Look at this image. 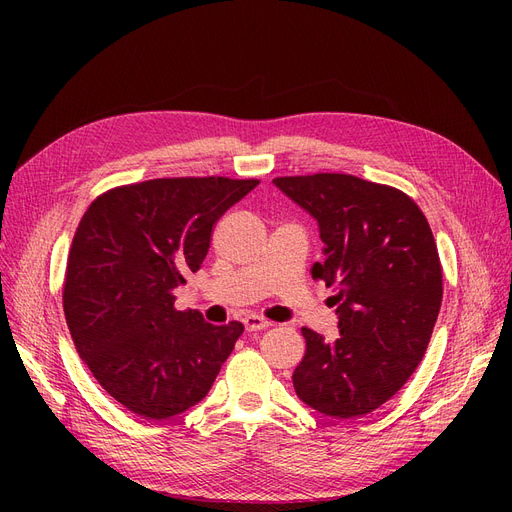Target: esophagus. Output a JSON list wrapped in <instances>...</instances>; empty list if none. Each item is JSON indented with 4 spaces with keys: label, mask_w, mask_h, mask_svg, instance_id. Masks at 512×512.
<instances>
[{
    "label": "esophagus",
    "mask_w": 512,
    "mask_h": 512,
    "mask_svg": "<svg viewBox=\"0 0 512 512\" xmlns=\"http://www.w3.org/2000/svg\"><path fill=\"white\" fill-rule=\"evenodd\" d=\"M242 324H245V330H247V332H259V330L270 328L272 321H267V319L261 317V315L249 313V315H245V319H242Z\"/></svg>",
    "instance_id": "34e87169"
}]
</instances>
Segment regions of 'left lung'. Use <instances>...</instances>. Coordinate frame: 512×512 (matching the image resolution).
Here are the masks:
<instances>
[{"instance_id": "1", "label": "left lung", "mask_w": 512, "mask_h": 512, "mask_svg": "<svg viewBox=\"0 0 512 512\" xmlns=\"http://www.w3.org/2000/svg\"><path fill=\"white\" fill-rule=\"evenodd\" d=\"M317 222L324 261L311 276L334 286L338 336L303 328L307 353L292 373L307 407L361 417L417 369L442 305V267L423 211L392 186L351 174L274 178Z\"/></svg>"}]
</instances>
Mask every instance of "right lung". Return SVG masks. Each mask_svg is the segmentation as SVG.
Returning <instances> with one entry per match:
<instances>
[{
	"mask_svg": "<svg viewBox=\"0 0 512 512\" xmlns=\"http://www.w3.org/2000/svg\"><path fill=\"white\" fill-rule=\"evenodd\" d=\"M259 180L157 178L97 197L66 267L64 315L103 390L128 411L168 419L203 400L242 334L176 311L174 288L197 272L213 224Z\"/></svg>",
	"mask_w": 512,
	"mask_h": 512,
	"instance_id": "obj_1",
	"label": "right lung"
}]
</instances>
